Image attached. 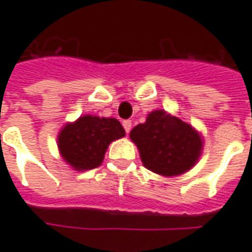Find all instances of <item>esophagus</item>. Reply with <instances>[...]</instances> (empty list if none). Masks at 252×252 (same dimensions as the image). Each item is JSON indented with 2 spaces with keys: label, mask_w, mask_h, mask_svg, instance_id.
<instances>
[{
  "label": "esophagus",
  "mask_w": 252,
  "mask_h": 252,
  "mask_svg": "<svg viewBox=\"0 0 252 252\" xmlns=\"http://www.w3.org/2000/svg\"><path fill=\"white\" fill-rule=\"evenodd\" d=\"M122 125L125 130H126V133H129L130 129H131V121H123Z\"/></svg>",
  "instance_id": "1"
}]
</instances>
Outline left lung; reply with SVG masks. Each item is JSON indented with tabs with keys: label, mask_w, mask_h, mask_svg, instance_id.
<instances>
[{
	"label": "left lung",
	"mask_w": 252,
	"mask_h": 252,
	"mask_svg": "<svg viewBox=\"0 0 252 252\" xmlns=\"http://www.w3.org/2000/svg\"><path fill=\"white\" fill-rule=\"evenodd\" d=\"M144 167L163 176H176L194 167L202 153V137L189 123L163 110L152 111L145 123L130 131Z\"/></svg>",
	"instance_id": "left-lung-1"
}]
</instances>
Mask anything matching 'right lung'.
<instances>
[{
	"mask_svg": "<svg viewBox=\"0 0 252 252\" xmlns=\"http://www.w3.org/2000/svg\"><path fill=\"white\" fill-rule=\"evenodd\" d=\"M125 129L115 118L84 115L65 125L58 134L61 156L76 171H87L103 163L108 145L125 137Z\"/></svg>",
	"mask_w": 252,
	"mask_h": 252,
	"instance_id": "add662e5",
	"label": "right lung"
}]
</instances>
